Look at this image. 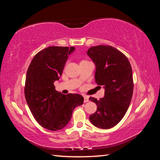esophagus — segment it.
I'll list each match as a JSON object with an SVG mask.
<instances>
[{
  "label": "esophagus",
  "mask_w": 160,
  "mask_h": 160,
  "mask_svg": "<svg viewBox=\"0 0 160 160\" xmlns=\"http://www.w3.org/2000/svg\"><path fill=\"white\" fill-rule=\"evenodd\" d=\"M89 101V98L87 96H84V102H87Z\"/></svg>",
  "instance_id": "esophagus-1"
}]
</instances>
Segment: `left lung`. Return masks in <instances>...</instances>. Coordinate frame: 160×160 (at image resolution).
<instances>
[{"label": "left lung", "instance_id": "8db88e82", "mask_svg": "<svg viewBox=\"0 0 160 160\" xmlns=\"http://www.w3.org/2000/svg\"><path fill=\"white\" fill-rule=\"evenodd\" d=\"M87 54L96 64V82L105 89L104 97L99 100L90 97L97 111L89 120L98 128H110L121 121L131 103L134 86L131 64L123 53L111 46L91 47Z\"/></svg>", "mask_w": 160, "mask_h": 160}]
</instances>
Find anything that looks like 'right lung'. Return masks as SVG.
Segmentation results:
<instances>
[{
    "instance_id": "right-lung-1",
    "label": "right lung",
    "mask_w": 160,
    "mask_h": 160,
    "mask_svg": "<svg viewBox=\"0 0 160 160\" xmlns=\"http://www.w3.org/2000/svg\"><path fill=\"white\" fill-rule=\"evenodd\" d=\"M74 49V47L57 46L44 49L33 57L27 71L24 89L27 103L38 123L50 131L65 127L74 108L83 104L81 95L65 96L57 91L53 84Z\"/></svg>"
}]
</instances>
